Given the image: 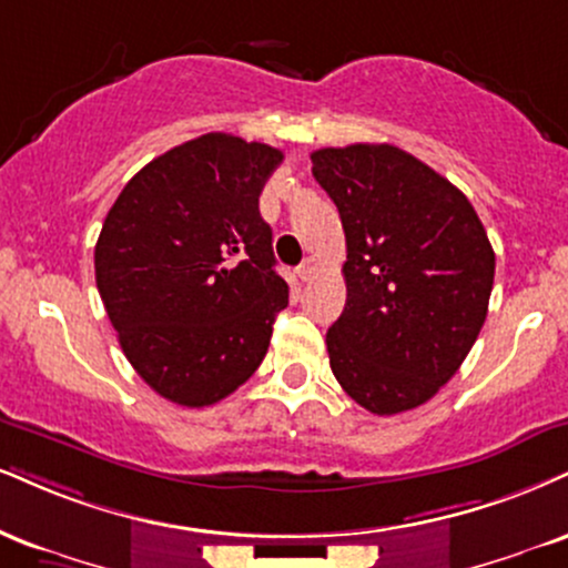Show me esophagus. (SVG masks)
<instances>
[{"label":"esophagus","mask_w":568,"mask_h":568,"mask_svg":"<svg viewBox=\"0 0 568 568\" xmlns=\"http://www.w3.org/2000/svg\"><path fill=\"white\" fill-rule=\"evenodd\" d=\"M314 270H317V262H314V258H304L302 266L296 270V277L302 280V283H306V280H312Z\"/></svg>","instance_id":"34e87169"}]
</instances>
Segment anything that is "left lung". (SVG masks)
<instances>
[{
    "label": "left lung",
    "mask_w": 568,
    "mask_h": 568,
    "mask_svg": "<svg viewBox=\"0 0 568 568\" xmlns=\"http://www.w3.org/2000/svg\"><path fill=\"white\" fill-rule=\"evenodd\" d=\"M312 174L346 232L331 371L375 415L418 407L457 373L487 320V230L453 182L394 145L314 150Z\"/></svg>",
    "instance_id": "1"
}]
</instances>
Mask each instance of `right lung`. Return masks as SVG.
I'll return each mask as SVG.
<instances>
[{
	"mask_svg": "<svg viewBox=\"0 0 568 568\" xmlns=\"http://www.w3.org/2000/svg\"><path fill=\"white\" fill-rule=\"evenodd\" d=\"M283 153L211 132L142 166L102 222L94 277L145 384L209 407L262 365L288 283L258 195Z\"/></svg>",
	"mask_w": 568,
	"mask_h": 568,
	"instance_id": "add662e5",
	"label": "right lung"
}]
</instances>
